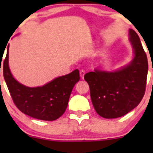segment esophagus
<instances>
[{"label": "esophagus", "mask_w": 153, "mask_h": 153, "mask_svg": "<svg viewBox=\"0 0 153 153\" xmlns=\"http://www.w3.org/2000/svg\"><path fill=\"white\" fill-rule=\"evenodd\" d=\"M86 73V71L84 70V69H81V71H80V76H81V79H84V75H85Z\"/></svg>", "instance_id": "34e87169"}]
</instances>
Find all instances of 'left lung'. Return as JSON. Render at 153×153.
<instances>
[{"label":"left lung","mask_w":153,"mask_h":153,"mask_svg":"<svg viewBox=\"0 0 153 153\" xmlns=\"http://www.w3.org/2000/svg\"><path fill=\"white\" fill-rule=\"evenodd\" d=\"M135 57L130 64L116 71L95 70L84 75L97 113L105 118L126 115L139 104L146 90L148 61L138 34L129 29Z\"/></svg>","instance_id":"8db88e82"}]
</instances>
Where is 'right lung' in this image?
Listing matches in <instances>:
<instances>
[{
    "label": "right lung",
    "mask_w": 153,
    "mask_h": 153,
    "mask_svg": "<svg viewBox=\"0 0 153 153\" xmlns=\"http://www.w3.org/2000/svg\"><path fill=\"white\" fill-rule=\"evenodd\" d=\"M8 50L9 46L3 73L15 105L23 113L37 119L54 121L60 118L67 109L74 86L80 80L78 69L43 86L27 87L12 77L8 64Z\"/></svg>",
    "instance_id": "1"
}]
</instances>
